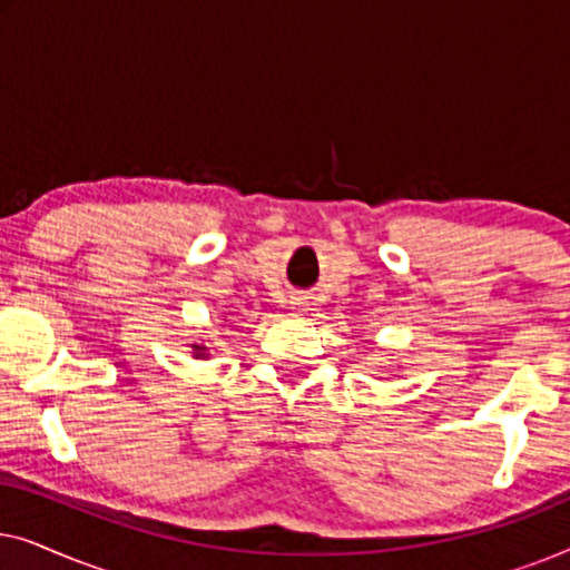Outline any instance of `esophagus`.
Wrapping results in <instances>:
<instances>
[{
	"instance_id": "34e87169",
	"label": "esophagus",
	"mask_w": 570,
	"mask_h": 570,
	"mask_svg": "<svg viewBox=\"0 0 570 570\" xmlns=\"http://www.w3.org/2000/svg\"><path fill=\"white\" fill-rule=\"evenodd\" d=\"M291 311L295 316H303L308 311V298L306 295H298V298H291Z\"/></svg>"
}]
</instances>
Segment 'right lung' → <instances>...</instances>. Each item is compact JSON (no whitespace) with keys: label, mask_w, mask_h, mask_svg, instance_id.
Returning <instances> with one entry per match:
<instances>
[{"label":"right lung","mask_w":570,"mask_h":570,"mask_svg":"<svg viewBox=\"0 0 570 570\" xmlns=\"http://www.w3.org/2000/svg\"><path fill=\"white\" fill-rule=\"evenodd\" d=\"M191 350H194V357H202V361H205V357H209L207 342H194Z\"/></svg>","instance_id":"obj_1"}]
</instances>
